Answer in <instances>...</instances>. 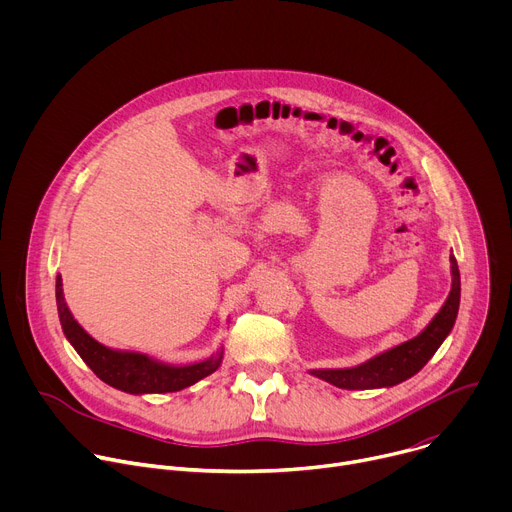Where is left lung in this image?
Wrapping results in <instances>:
<instances>
[{"label":"left lung","mask_w":512,"mask_h":512,"mask_svg":"<svg viewBox=\"0 0 512 512\" xmlns=\"http://www.w3.org/2000/svg\"><path fill=\"white\" fill-rule=\"evenodd\" d=\"M452 261V291L442 306V310L435 314L429 326L413 340H407L371 360H367L360 367L354 369H330V371H312V375L328 381L340 389H379V387H393L403 383L405 379L419 373L427 360L440 348L446 340L450 330L454 328L458 308H460V269L456 257Z\"/></svg>","instance_id":"8db88e82"}]
</instances>
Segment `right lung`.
<instances>
[{
    "label": "right lung",
    "instance_id": "1",
    "mask_svg": "<svg viewBox=\"0 0 512 512\" xmlns=\"http://www.w3.org/2000/svg\"><path fill=\"white\" fill-rule=\"evenodd\" d=\"M56 306H58V318L68 342L75 346L79 356L89 364L91 371L101 381H105L107 385L119 391L133 393V395L174 393L198 383L200 379L208 377L210 373H214L218 367H221L223 350L216 352V356H210L208 360L188 364V367H170V364H162L139 352H121V350H111L99 344L68 312L62 296L60 275L56 277Z\"/></svg>",
    "mask_w": 512,
    "mask_h": 512
}]
</instances>
